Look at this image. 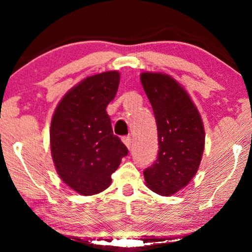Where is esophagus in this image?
I'll return each instance as SVG.
<instances>
[{
  "label": "esophagus",
  "mask_w": 252,
  "mask_h": 252,
  "mask_svg": "<svg viewBox=\"0 0 252 252\" xmlns=\"http://www.w3.org/2000/svg\"><path fill=\"white\" fill-rule=\"evenodd\" d=\"M123 142L125 143V146L130 149V147H132V139H130V136H123Z\"/></svg>",
  "instance_id": "1"
}]
</instances>
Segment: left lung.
I'll return each mask as SVG.
<instances>
[{
  "mask_svg": "<svg viewBox=\"0 0 252 252\" xmlns=\"http://www.w3.org/2000/svg\"><path fill=\"white\" fill-rule=\"evenodd\" d=\"M143 89L153 106L158 130V157L144 170L148 188L170 196L197 173L204 151V126L184 87L168 74L143 72Z\"/></svg>",
  "mask_w": 252,
  "mask_h": 252,
  "instance_id": "obj_1",
  "label": "left lung"
}]
</instances>
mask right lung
I'll use <instances>...</instances> for the list:
<instances>
[{"label": "right lung", "instance_id": "right-lung-1", "mask_svg": "<svg viewBox=\"0 0 252 252\" xmlns=\"http://www.w3.org/2000/svg\"><path fill=\"white\" fill-rule=\"evenodd\" d=\"M120 74L92 75L71 88L58 103L50 125V149L64 184L78 194H98L128 150L112 132L106 106L118 91Z\"/></svg>", "mask_w": 252, "mask_h": 252}]
</instances>
